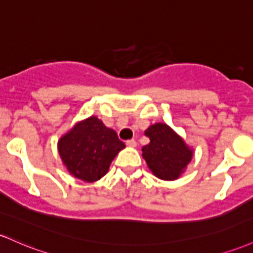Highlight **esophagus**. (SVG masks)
Segmentation results:
<instances>
[{
  "mask_svg": "<svg viewBox=\"0 0 253 253\" xmlns=\"http://www.w3.org/2000/svg\"><path fill=\"white\" fill-rule=\"evenodd\" d=\"M126 145L129 146V148H135V146H137V141H135L134 139L127 140L126 141Z\"/></svg>",
  "mask_w": 253,
  "mask_h": 253,
  "instance_id": "esophagus-1",
  "label": "esophagus"
}]
</instances>
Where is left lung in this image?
<instances>
[{"label":"left lung","mask_w":253,"mask_h":253,"mask_svg":"<svg viewBox=\"0 0 253 253\" xmlns=\"http://www.w3.org/2000/svg\"><path fill=\"white\" fill-rule=\"evenodd\" d=\"M150 143L143 146V158L158 179L176 180L192 160L193 150L168 125L155 124L145 131Z\"/></svg>","instance_id":"8db88e82"}]
</instances>
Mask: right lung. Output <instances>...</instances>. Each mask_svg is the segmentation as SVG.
I'll return each mask as SVG.
<instances>
[{
    "mask_svg": "<svg viewBox=\"0 0 253 253\" xmlns=\"http://www.w3.org/2000/svg\"><path fill=\"white\" fill-rule=\"evenodd\" d=\"M57 148L69 174L83 181L93 182L108 173L110 163L125 148V143L98 118L90 116L62 135Z\"/></svg>",
    "mask_w": 253,
    "mask_h": 253,
    "instance_id": "1",
    "label": "right lung"
}]
</instances>
